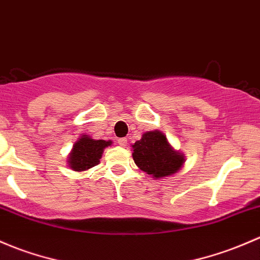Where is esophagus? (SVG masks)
<instances>
[{
    "instance_id": "1",
    "label": "esophagus",
    "mask_w": 260,
    "mask_h": 260,
    "mask_svg": "<svg viewBox=\"0 0 260 260\" xmlns=\"http://www.w3.org/2000/svg\"><path fill=\"white\" fill-rule=\"evenodd\" d=\"M127 141H128L127 138H119L118 139V144H119V146H122V147H125V146H127Z\"/></svg>"
}]
</instances>
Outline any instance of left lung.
I'll list each match as a JSON object with an SVG mask.
<instances>
[{
    "label": "left lung",
    "instance_id": "left-lung-1",
    "mask_svg": "<svg viewBox=\"0 0 260 260\" xmlns=\"http://www.w3.org/2000/svg\"><path fill=\"white\" fill-rule=\"evenodd\" d=\"M132 147L136 165L155 178L174 174L184 162L183 155L173 151L166 136L158 131L144 133Z\"/></svg>",
    "mask_w": 260,
    "mask_h": 260
}]
</instances>
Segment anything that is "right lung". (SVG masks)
<instances>
[{"label":"right lung","instance_id":"right-lung-1","mask_svg":"<svg viewBox=\"0 0 260 260\" xmlns=\"http://www.w3.org/2000/svg\"><path fill=\"white\" fill-rule=\"evenodd\" d=\"M108 146H111L109 141L106 142L102 139L94 141L88 136H83L76 142L70 154L68 163H70L71 168L73 171H87V169L97 166L102 157L103 149Z\"/></svg>","mask_w":260,"mask_h":260}]
</instances>
